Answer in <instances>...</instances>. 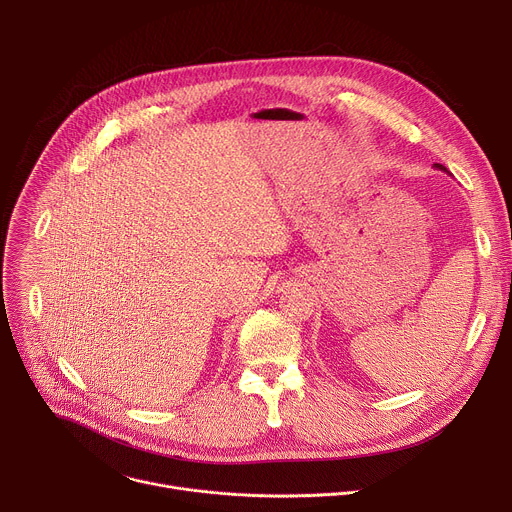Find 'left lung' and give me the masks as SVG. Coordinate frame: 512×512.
I'll return each mask as SVG.
<instances>
[{"label":"left lung","mask_w":512,"mask_h":512,"mask_svg":"<svg viewBox=\"0 0 512 512\" xmlns=\"http://www.w3.org/2000/svg\"><path fill=\"white\" fill-rule=\"evenodd\" d=\"M435 168H437V170H444V172H448V168H446V166H442V164H435Z\"/></svg>","instance_id":"left-lung-1"}]
</instances>
